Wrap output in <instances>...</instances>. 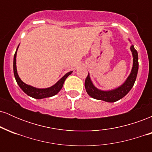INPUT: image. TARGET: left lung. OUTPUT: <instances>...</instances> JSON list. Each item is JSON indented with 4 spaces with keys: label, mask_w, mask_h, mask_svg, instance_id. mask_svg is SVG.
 Segmentation results:
<instances>
[{
    "label": "left lung",
    "mask_w": 152,
    "mask_h": 152,
    "mask_svg": "<svg viewBox=\"0 0 152 152\" xmlns=\"http://www.w3.org/2000/svg\"><path fill=\"white\" fill-rule=\"evenodd\" d=\"M131 51L133 56V66L129 76L126 78L124 83L118 88L113 90L102 91L99 89L92 83L90 78L89 74L85 80V88L87 94L92 98L98 100H102L106 102H115L124 97L129 92L133 87L137 78L138 69H139V61H138V53L134 48L133 45L130 47Z\"/></svg>",
    "instance_id": "8db88e82"
}]
</instances>
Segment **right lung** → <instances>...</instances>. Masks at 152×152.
Listing matches in <instances>:
<instances>
[{
  "label": "right lung",
  "mask_w": 152,
  "mask_h": 152,
  "mask_svg": "<svg viewBox=\"0 0 152 152\" xmlns=\"http://www.w3.org/2000/svg\"><path fill=\"white\" fill-rule=\"evenodd\" d=\"M19 45L17 47L16 51L14 54V58H13V73H14V76L16 81L17 83L20 88L23 91L24 93H26L28 96L32 97V98L41 99L44 98H48V97H51L53 96H55L60 91L61 89L62 88L63 85H64V81L66 79V78L69 76V75L72 74L73 71H70V72L67 73L64 75L63 77L61 78L59 81L56 83L53 86L49 87V88H38L36 87L31 86L30 85H28L24 83L23 81H21L20 78H19L18 73H17L16 69V54L17 50H18Z\"/></svg>",
  "instance_id": "1"
}]
</instances>
